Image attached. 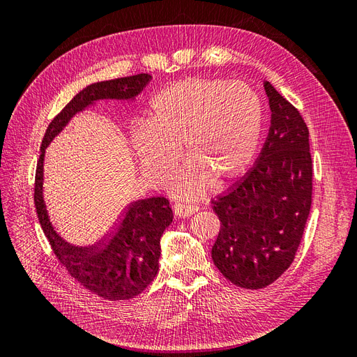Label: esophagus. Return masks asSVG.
Returning a JSON list of instances; mask_svg holds the SVG:
<instances>
[{
    "label": "esophagus",
    "instance_id": "1",
    "mask_svg": "<svg viewBox=\"0 0 357 357\" xmlns=\"http://www.w3.org/2000/svg\"><path fill=\"white\" fill-rule=\"evenodd\" d=\"M174 214L178 215V218H188V215H192L193 213H197L199 210L198 205H193V204H183V202H176L174 207Z\"/></svg>",
    "mask_w": 357,
    "mask_h": 357
}]
</instances>
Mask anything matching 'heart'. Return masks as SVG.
Listing matches in <instances>:
<instances>
[{"label":"heart","instance_id":"b5f03b06","mask_svg":"<svg viewBox=\"0 0 357 357\" xmlns=\"http://www.w3.org/2000/svg\"><path fill=\"white\" fill-rule=\"evenodd\" d=\"M262 128L257 95L240 82L186 79L159 91L150 121H137L131 143L146 177L158 185L178 159L188 164L169 180L183 198L198 197L213 180L222 186L250 167Z\"/></svg>","mask_w":357,"mask_h":357}]
</instances>
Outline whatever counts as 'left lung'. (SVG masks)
Returning <instances> with one entry per match:
<instances>
[{"instance_id": "obj_1", "label": "left lung", "mask_w": 357, "mask_h": 357, "mask_svg": "<svg viewBox=\"0 0 357 357\" xmlns=\"http://www.w3.org/2000/svg\"><path fill=\"white\" fill-rule=\"evenodd\" d=\"M271 126L256 164L211 202L220 220L214 265L235 286L264 289L291 265L311 208L308 128L298 109L265 82Z\"/></svg>"}]
</instances>
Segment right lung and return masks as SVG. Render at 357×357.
<instances>
[{"instance_id": "add662e5", "label": "right lung", "mask_w": 357, "mask_h": 357, "mask_svg": "<svg viewBox=\"0 0 357 357\" xmlns=\"http://www.w3.org/2000/svg\"><path fill=\"white\" fill-rule=\"evenodd\" d=\"M150 79V74H137L86 86L47 126L37 162L34 204L53 253L83 287L109 301L131 299L153 282L159 269L160 236L172 222L169 201L152 197L129 204L102 241L92 247L73 245L53 229L43 198L45 152L75 113L98 100H134Z\"/></svg>"}]
</instances>
